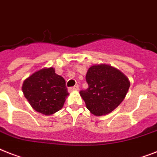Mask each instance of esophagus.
<instances>
[{
    "label": "esophagus",
    "mask_w": 157,
    "mask_h": 157,
    "mask_svg": "<svg viewBox=\"0 0 157 157\" xmlns=\"http://www.w3.org/2000/svg\"><path fill=\"white\" fill-rule=\"evenodd\" d=\"M79 90V85H76L75 86H73V87L68 88V92H72V91H74V90Z\"/></svg>",
    "instance_id": "esophagus-1"
}]
</instances>
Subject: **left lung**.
Segmentation results:
<instances>
[{
  "label": "left lung",
  "instance_id": "left-lung-1",
  "mask_svg": "<svg viewBox=\"0 0 157 157\" xmlns=\"http://www.w3.org/2000/svg\"><path fill=\"white\" fill-rule=\"evenodd\" d=\"M85 79L89 88L81 90L80 94L87 109L96 116L107 114L118 107L130 87L127 76L105 64L90 67Z\"/></svg>",
  "mask_w": 157,
  "mask_h": 157
}]
</instances>
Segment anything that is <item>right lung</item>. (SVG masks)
I'll return each mask as SVG.
<instances>
[{
    "label": "right lung",
    "instance_id": "1",
    "mask_svg": "<svg viewBox=\"0 0 157 157\" xmlns=\"http://www.w3.org/2000/svg\"><path fill=\"white\" fill-rule=\"evenodd\" d=\"M22 91L31 106L45 115L59 111L69 94L64 79L53 67L43 68L25 79Z\"/></svg>",
    "mask_w": 157,
    "mask_h": 157
}]
</instances>
